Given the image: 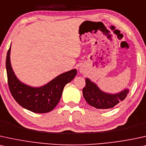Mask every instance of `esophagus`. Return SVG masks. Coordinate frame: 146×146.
<instances>
[{
    "label": "esophagus",
    "instance_id": "1",
    "mask_svg": "<svg viewBox=\"0 0 146 146\" xmlns=\"http://www.w3.org/2000/svg\"><path fill=\"white\" fill-rule=\"evenodd\" d=\"M79 72H80L81 73H84L85 72V69L83 67H79Z\"/></svg>",
    "mask_w": 146,
    "mask_h": 146
}]
</instances>
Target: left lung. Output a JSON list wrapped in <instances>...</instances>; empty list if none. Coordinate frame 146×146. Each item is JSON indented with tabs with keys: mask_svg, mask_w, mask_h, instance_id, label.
<instances>
[{
	"mask_svg": "<svg viewBox=\"0 0 146 146\" xmlns=\"http://www.w3.org/2000/svg\"><path fill=\"white\" fill-rule=\"evenodd\" d=\"M86 84L83 89V96L88 104L98 109L113 108L118 103L123 101L129 92L128 88H125L118 93H107L100 89L97 84L89 78L86 79Z\"/></svg>",
	"mask_w": 146,
	"mask_h": 146,
	"instance_id": "left-lung-1",
	"label": "left lung"
}]
</instances>
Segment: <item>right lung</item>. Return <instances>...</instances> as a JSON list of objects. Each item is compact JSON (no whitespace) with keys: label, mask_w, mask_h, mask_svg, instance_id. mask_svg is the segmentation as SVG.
I'll list each match as a JSON object with an SVG mask.
<instances>
[{"label":"right lung","mask_w":146,"mask_h":146,"mask_svg":"<svg viewBox=\"0 0 146 146\" xmlns=\"http://www.w3.org/2000/svg\"><path fill=\"white\" fill-rule=\"evenodd\" d=\"M11 44L6 58L8 84L11 93L16 102L25 109L36 113H46L56 107L61 98L66 84L77 75L73 69L60 74L46 84L33 87L21 82L15 74L11 63Z\"/></svg>","instance_id":"obj_1"}]
</instances>
